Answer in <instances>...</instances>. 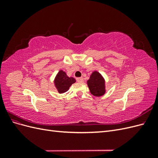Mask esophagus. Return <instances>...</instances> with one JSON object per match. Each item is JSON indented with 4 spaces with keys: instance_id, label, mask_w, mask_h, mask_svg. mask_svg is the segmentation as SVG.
<instances>
[{
    "instance_id": "34e87169",
    "label": "esophagus",
    "mask_w": 158,
    "mask_h": 158,
    "mask_svg": "<svg viewBox=\"0 0 158 158\" xmlns=\"http://www.w3.org/2000/svg\"><path fill=\"white\" fill-rule=\"evenodd\" d=\"M76 81H77L78 82H84V78L82 77L77 78H76Z\"/></svg>"
}]
</instances>
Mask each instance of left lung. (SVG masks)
I'll return each instance as SVG.
<instances>
[{
    "mask_svg": "<svg viewBox=\"0 0 158 158\" xmlns=\"http://www.w3.org/2000/svg\"><path fill=\"white\" fill-rule=\"evenodd\" d=\"M88 85L91 94L94 96H102L106 93L105 80L98 72L94 71L88 80Z\"/></svg>",
    "mask_w": 158,
    "mask_h": 158,
    "instance_id": "obj_1",
    "label": "left lung"
}]
</instances>
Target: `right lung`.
Returning a JSON list of instances; mask_svg holds the SVG:
<instances>
[{
    "label": "right lung",
    "mask_w": 158,
    "mask_h": 158,
    "mask_svg": "<svg viewBox=\"0 0 158 158\" xmlns=\"http://www.w3.org/2000/svg\"><path fill=\"white\" fill-rule=\"evenodd\" d=\"M76 82V80L73 77H69L66 73L60 70L56 74L54 83L59 93L63 94L69 90L70 85Z\"/></svg>",
    "instance_id": "obj_1"
}]
</instances>
